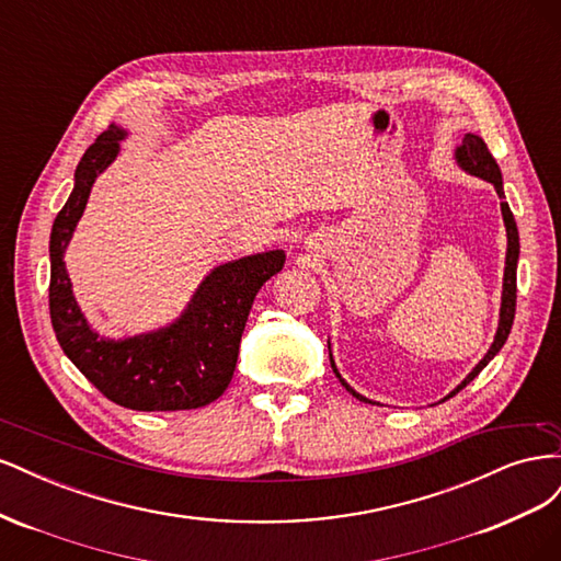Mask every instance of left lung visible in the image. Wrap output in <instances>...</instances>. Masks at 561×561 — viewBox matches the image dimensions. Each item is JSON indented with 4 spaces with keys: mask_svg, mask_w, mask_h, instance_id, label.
Here are the masks:
<instances>
[{
    "mask_svg": "<svg viewBox=\"0 0 561 561\" xmlns=\"http://www.w3.org/2000/svg\"><path fill=\"white\" fill-rule=\"evenodd\" d=\"M454 159H456V165L461 168V171H466L468 175L482 178V180L494 184V190H496V194H499V198H501V215H503L505 236H507V250H505V268H503V293H501L499 328H496V334H494V342H491V346H489L484 358L472 367L470 375H468L461 383H458L447 398L456 396L458 390L466 388L474 377H478L480 371H482L491 360H494V355L503 348L507 334H511L513 320H515V304H517V260H519V233H517V225H515V217H513V213H511V206H507V203L503 201V198H505V192H503L501 168H499L496 159L489 154V149H486L484 140L480 138V135L466 133V135H463V142L454 149ZM328 346H330V342H328ZM330 365H332V371L336 375V379L342 381V386L348 390V393H351L353 398H358V400L369 402V404H377V402L367 400L365 396H360L358 390H353V388L344 381V377L339 375V369H336L334 358H332V348H330ZM447 398H443V400H447Z\"/></svg>",
    "mask_w": 561,
    "mask_h": 561,
    "instance_id": "8db88e82",
    "label": "left lung"
}]
</instances>
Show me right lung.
<instances>
[{
  "label": "right lung",
  "instance_id": "1",
  "mask_svg": "<svg viewBox=\"0 0 561 561\" xmlns=\"http://www.w3.org/2000/svg\"><path fill=\"white\" fill-rule=\"evenodd\" d=\"M128 130L110 126L87 149L75 190L50 229L48 309L58 344L77 369L112 402L138 412H180L206 407L225 393L260 287L285 264L283 250L248 254L215 266L184 311L163 328L124 339L100 336L75 299L65 250L93 190L122 151Z\"/></svg>",
  "mask_w": 561,
  "mask_h": 561
}]
</instances>
